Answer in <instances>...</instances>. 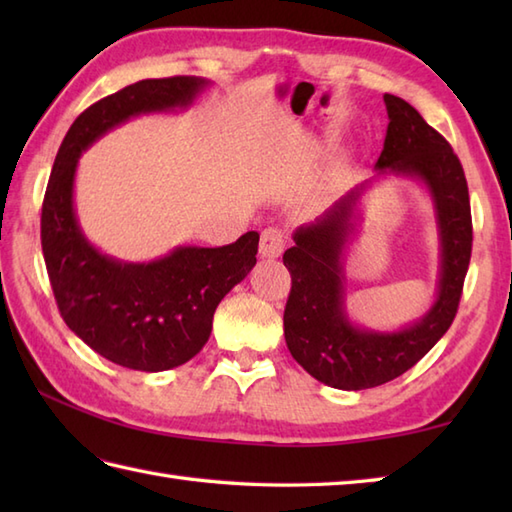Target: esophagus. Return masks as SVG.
Here are the masks:
<instances>
[{
    "instance_id": "obj_1",
    "label": "esophagus",
    "mask_w": 512,
    "mask_h": 512,
    "mask_svg": "<svg viewBox=\"0 0 512 512\" xmlns=\"http://www.w3.org/2000/svg\"><path fill=\"white\" fill-rule=\"evenodd\" d=\"M286 248V237L284 233L279 231L275 226H268L262 231V239H259V255L268 257V259H275L281 253H284Z\"/></svg>"
}]
</instances>
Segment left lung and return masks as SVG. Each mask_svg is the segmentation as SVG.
I'll return each instance as SVG.
<instances>
[{
	"label": "left lung",
	"mask_w": 512,
	"mask_h": 512,
	"mask_svg": "<svg viewBox=\"0 0 512 512\" xmlns=\"http://www.w3.org/2000/svg\"><path fill=\"white\" fill-rule=\"evenodd\" d=\"M389 116L378 176L416 178L427 187L440 237V277L433 306L396 332L356 325L345 310L343 255L358 204L372 180L334 202L317 222L299 226L295 246L284 253L292 288L284 310V334L292 358L323 385L358 391L405 374L451 328L471 262L473 224L464 169L451 145L416 107L385 94Z\"/></svg>",
	"instance_id": "left-lung-1"
}]
</instances>
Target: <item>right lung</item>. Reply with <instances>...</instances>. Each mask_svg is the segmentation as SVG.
<instances>
[{
  "instance_id": "right-lung-1",
  "label": "right lung",
  "mask_w": 512,
  "mask_h": 512,
  "mask_svg": "<svg viewBox=\"0 0 512 512\" xmlns=\"http://www.w3.org/2000/svg\"><path fill=\"white\" fill-rule=\"evenodd\" d=\"M209 81L145 79L90 105L65 134L41 209V248L54 299L68 328L107 361L165 372L209 341L213 314L257 264L259 233L220 248L178 246L154 262H121L83 235L74 211L79 156L129 118L189 107Z\"/></svg>"
}]
</instances>
